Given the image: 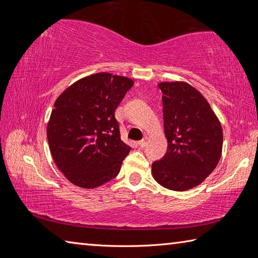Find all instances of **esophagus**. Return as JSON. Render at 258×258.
Listing matches in <instances>:
<instances>
[{
    "instance_id": "1",
    "label": "esophagus",
    "mask_w": 258,
    "mask_h": 258,
    "mask_svg": "<svg viewBox=\"0 0 258 258\" xmlns=\"http://www.w3.org/2000/svg\"><path fill=\"white\" fill-rule=\"evenodd\" d=\"M147 143H148V140H147V138H145V139H142L141 141H139L138 145L140 148H145V147H147Z\"/></svg>"
}]
</instances>
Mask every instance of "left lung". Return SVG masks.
I'll return each mask as SVG.
<instances>
[{
    "label": "left lung",
    "mask_w": 258,
    "mask_h": 258,
    "mask_svg": "<svg viewBox=\"0 0 258 258\" xmlns=\"http://www.w3.org/2000/svg\"><path fill=\"white\" fill-rule=\"evenodd\" d=\"M163 92L167 151L152 163L155 180L164 187L185 191L200 184L220 161L223 131L202 93L184 82L158 84Z\"/></svg>",
    "instance_id": "obj_1"
}]
</instances>
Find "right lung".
<instances>
[{
  "label": "right lung",
  "mask_w": 258,
  "mask_h": 258,
  "mask_svg": "<svg viewBox=\"0 0 258 258\" xmlns=\"http://www.w3.org/2000/svg\"><path fill=\"white\" fill-rule=\"evenodd\" d=\"M133 84L127 77L98 73L55 100L47 141L55 165L73 184L93 189L118 175L131 147L120 140L115 110Z\"/></svg>",
  "instance_id": "right-lung-1"
}]
</instances>
